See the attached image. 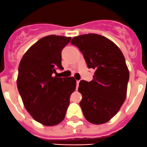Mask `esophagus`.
<instances>
[{
	"instance_id": "obj_1",
	"label": "esophagus",
	"mask_w": 147,
	"mask_h": 147,
	"mask_svg": "<svg viewBox=\"0 0 147 147\" xmlns=\"http://www.w3.org/2000/svg\"><path fill=\"white\" fill-rule=\"evenodd\" d=\"M79 83H80V80H77V88H78V87Z\"/></svg>"
}]
</instances>
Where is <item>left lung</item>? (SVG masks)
Here are the masks:
<instances>
[{"mask_svg": "<svg viewBox=\"0 0 147 147\" xmlns=\"http://www.w3.org/2000/svg\"><path fill=\"white\" fill-rule=\"evenodd\" d=\"M71 44L79 48L88 68L95 70L93 80H80L78 92L86 119L95 125L109 121L126 99L129 70L118 46L96 34L75 36Z\"/></svg>", "mask_w": 147, "mask_h": 147, "instance_id": "1", "label": "left lung"}]
</instances>
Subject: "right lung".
<instances>
[{
  "label": "right lung",
  "mask_w": 147,
  "mask_h": 147,
  "mask_svg": "<svg viewBox=\"0 0 147 147\" xmlns=\"http://www.w3.org/2000/svg\"><path fill=\"white\" fill-rule=\"evenodd\" d=\"M71 37L49 35L33 45L22 56L18 67V91L24 106L34 119L45 126L64 120L70 95L76 88L73 77L59 78L61 51Z\"/></svg>",
  "instance_id": "1"
}]
</instances>
